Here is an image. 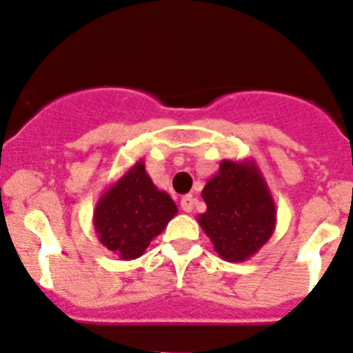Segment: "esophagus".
<instances>
[{
  "mask_svg": "<svg viewBox=\"0 0 353 353\" xmlns=\"http://www.w3.org/2000/svg\"><path fill=\"white\" fill-rule=\"evenodd\" d=\"M196 204V199L192 195V193H188V195H184L183 199H181V209H183L184 212H192L193 208H195Z\"/></svg>",
  "mask_w": 353,
  "mask_h": 353,
  "instance_id": "obj_1",
  "label": "esophagus"
}]
</instances>
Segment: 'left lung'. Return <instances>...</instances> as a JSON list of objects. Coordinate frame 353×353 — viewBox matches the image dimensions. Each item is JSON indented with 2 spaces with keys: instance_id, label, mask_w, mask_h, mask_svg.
<instances>
[{
  "instance_id": "left-lung-1",
  "label": "left lung",
  "mask_w": 353,
  "mask_h": 353,
  "mask_svg": "<svg viewBox=\"0 0 353 353\" xmlns=\"http://www.w3.org/2000/svg\"><path fill=\"white\" fill-rule=\"evenodd\" d=\"M196 221L227 262H244L271 239L276 204L255 160H223L202 190Z\"/></svg>"
}]
</instances>
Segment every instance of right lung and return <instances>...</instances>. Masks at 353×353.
Listing matches in <instances>:
<instances>
[{
  "mask_svg": "<svg viewBox=\"0 0 353 353\" xmlns=\"http://www.w3.org/2000/svg\"><path fill=\"white\" fill-rule=\"evenodd\" d=\"M177 214L170 195L158 190L139 160L103 192L93 211L98 241L117 259L135 260Z\"/></svg>",
  "mask_w": 353,
  "mask_h": 353,
  "instance_id": "obj_1",
  "label": "right lung"
}]
</instances>
